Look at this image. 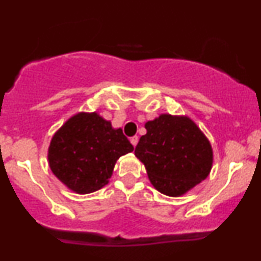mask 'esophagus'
Returning a JSON list of instances; mask_svg holds the SVG:
<instances>
[{
    "instance_id": "obj_1",
    "label": "esophagus",
    "mask_w": 261,
    "mask_h": 261,
    "mask_svg": "<svg viewBox=\"0 0 261 261\" xmlns=\"http://www.w3.org/2000/svg\"><path fill=\"white\" fill-rule=\"evenodd\" d=\"M130 142H131V145L134 146V147H136L137 142H139V137H137V136H134V137H131V139H130Z\"/></svg>"
}]
</instances>
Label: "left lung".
Segmentation results:
<instances>
[{"instance_id": "8db88e82", "label": "left lung", "mask_w": 261, "mask_h": 261, "mask_svg": "<svg viewBox=\"0 0 261 261\" xmlns=\"http://www.w3.org/2000/svg\"><path fill=\"white\" fill-rule=\"evenodd\" d=\"M135 155L154 189L179 197L207 178L214 151L206 135L187 115L161 114L145 124Z\"/></svg>"}]
</instances>
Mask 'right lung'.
Wrapping results in <instances>:
<instances>
[{
	"label": "right lung",
	"mask_w": 261,
	"mask_h": 261,
	"mask_svg": "<svg viewBox=\"0 0 261 261\" xmlns=\"http://www.w3.org/2000/svg\"><path fill=\"white\" fill-rule=\"evenodd\" d=\"M134 146L97 112H80L53 135L47 161L54 175L76 194H91L109 182L116 161Z\"/></svg>",
	"instance_id": "right-lung-1"
}]
</instances>
